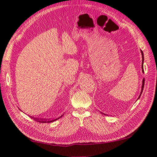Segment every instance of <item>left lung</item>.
Segmentation results:
<instances>
[{"mask_svg": "<svg viewBox=\"0 0 157 157\" xmlns=\"http://www.w3.org/2000/svg\"><path fill=\"white\" fill-rule=\"evenodd\" d=\"M140 52H141V55H142V65H141V68H142V72L144 73V53H143L142 51H140ZM144 79H143L142 80V86H141V90H140V93L139 95V97H138V99L137 100H138L139 99V98L140 97V96H141L142 94V92H143V90H144ZM106 115V114H105Z\"/></svg>", "mask_w": 157, "mask_h": 157, "instance_id": "8db88e82", "label": "left lung"}]
</instances>
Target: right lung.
<instances>
[{
    "mask_svg": "<svg viewBox=\"0 0 157 157\" xmlns=\"http://www.w3.org/2000/svg\"><path fill=\"white\" fill-rule=\"evenodd\" d=\"M63 115H64V114H63L62 115H61V116H60L59 117H58V118H55V119H52V120H51V119H45V118H36V117H30L31 118H33V120H36V121H37V122H43V123H46V122H54V121H56V120H59V118H61V117H62V116Z\"/></svg>",
    "mask_w": 157,
    "mask_h": 157,
    "instance_id": "right-lung-1",
    "label": "right lung"
}]
</instances>
